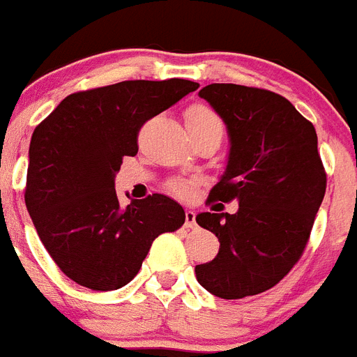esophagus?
I'll use <instances>...</instances> for the list:
<instances>
[{
  "label": "esophagus",
  "instance_id": "obj_1",
  "mask_svg": "<svg viewBox=\"0 0 357 357\" xmlns=\"http://www.w3.org/2000/svg\"><path fill=\"white\" fill-rule=\"evenodd\" d=\"M195 211H191V210H188L185 211V222H184V226L188 229H193L197 226V220H195Z\"/></svg>",
  "mask_w": 357,
  "mask_h": 357
}]
</instances>
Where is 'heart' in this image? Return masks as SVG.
I'll list each match as a JSON object with an SVG mask.
<instances>
[{"label":"heart","mask_w":357,"mask_h":357,"mask_svg":"<svg viewBox=\"0 0 357 357\" xmlns=\"http://www.w3.org/2000/svg\"><path fill=\"white\" fill-rule=\"evenodd\" d=\"M185 123H188V129H200V128H210V126H222L219 120V116L211 111L210 107L206 105H191L188 111H185ZM169 191L175 193L176 197H190L191 191H193V184L190 181H184V178H175L167 184Z\"/></svg>","instance_id":"obj_1"}]
</instances>
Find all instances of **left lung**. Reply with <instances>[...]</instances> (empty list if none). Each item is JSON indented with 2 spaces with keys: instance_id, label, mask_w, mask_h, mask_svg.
<instances>
[{
  "instance_id": "left-lung-1",
  "label": "left lung",
  "mask_w": 357,
  "mask_h": 357,
  "mask_svg": "<svg viewBox=\"0 0 357 357\" xmlns=\"http://www.w3.org/2000/svg\"><path fill=\"white\" fill-rule=\"evenodd\" d=\"M200 96L229 132L226 172L208 202L237 200L238 211L197 215L220 243L197 264V281L213 296L243 299L287 278L305 252L326 191V172L312 122L284 96L235 84H211Z\"/></svg>"
}]
</instances>
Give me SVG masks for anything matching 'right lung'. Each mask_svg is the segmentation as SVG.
<instances>
[{"label": "right lung", "instance_id": "right-lung-1", "mask_svg": "<svg viewBox=\"0 0 357 357\" xmlns=\"http://www.w3.org/2000/svg\"><path fill=\"white\" fill-rule=\"evenodd\" d=\"M197 82L128 79L78 91L40 122L29 147L25 204L38 237L67 278L116 290L138 273L151 243L184 225L182 206L160 193L122 208L114 175L138 151V131Z\"/></svg>", "mask_w": 357, "mask_h": 357}]
</instances>
